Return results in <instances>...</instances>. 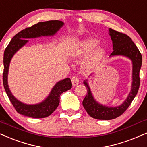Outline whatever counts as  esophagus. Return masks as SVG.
Here are the masks:
<instances>
[{
  "mask_svg": "<svg viewBox=\"0 0 147 147\" xmlns=\"http://www.w3.org/2000/svg\"><path fill=\"white\" fill-rule=\"evenodd\" d=\"M71 82H72V84H73L74 86H76V85H78L79 84L80 82V79L79 78L78 76H74L72 77L71 78Z\"/></svg>",
  "mask_w": 147,
  "mask_h": 147,
  "instance_id": "1",
  "label": "esophagus"
}]
</instances>
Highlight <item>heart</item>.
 <instances>
[{"mask_svg": "<svg viewBox=\"0 0 147 147\" xmlns=\"http://www.w3.org/2000/svg\"><path fill=\"white\" fill-rule=\"evenodd\" d=\"M99 40L95 38H88L75 43L69 50L70 57L76 58L84 57L90 53L82 63L85 71H91L101 62L106 54V48L104 46H98Z\"/></svg>", "mask_w": 147, "mask_h": 147, "instance_id": "heart-1", "label": "heart"}]
</instances>
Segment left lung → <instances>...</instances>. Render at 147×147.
Returning a JSON list of instances; mask_svg holds the SVG:
<instances>
[{"label": "left lung", "mask_w": 147, "mask_h": 147, "mask_svg": "<svg viewBox=\"0 0 147 147\" xmlns=\"http://www.w3.org/2000/svg\"><path fill=\"white\" fill-rule=\"evenodd\" d=\"M109 35L112 41L113 52L110 57L123 56L132 62V83L131 91L123 104L118 106H107L98 103L94 98L88 83V80H84V84L87 88V95L82 101L84 109L90 117L99 120H111L122 115L134 99L140 86V70L142 66V57L137 46L131 39L125 34L121 33L109 28Z\"/></svg>", "instance_id": "left-lung-1"}]
</instances>
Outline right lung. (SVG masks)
<instances>
[{
	"instance_id": "add662e5",
	"label": "right lung",
	"mask_w": 147,
	"mask_h": 147,
	"mask_svg": "<svg viewBox=\"0 0 147 147\" xmlns=\"http://www.w3.org/2000/svg\"><path fill=\"white\" fill-rule=\"evenodd\" d=\"M63 25L64 23L59 20L42 22L36 24L16 34L5 49L3 57V85L10 101L16 111L20 115L35 119L48 117L59 105L60 95L71 88V81L70 78H67L56 83L45 100L39 104H26L21 102L12 95L7 80L11 60L16 52L28 43V40L27 39L40 37L41 36H53L62 28Z\"/></svg>"
}]
</instances>
